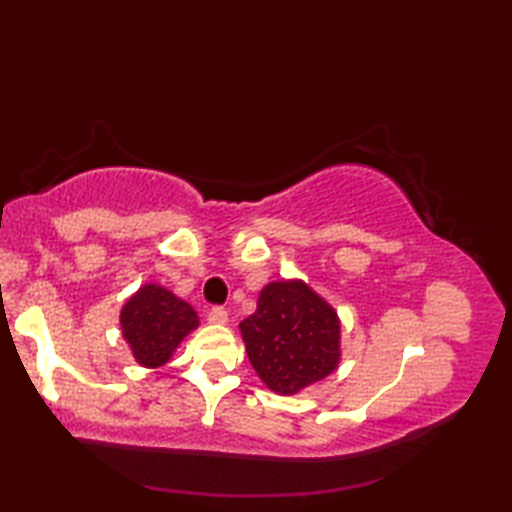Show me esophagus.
Listing matches in <instances>:
<instances>
[{
    "label": "esophagus",
    "mask_w": 512,
    "mask_h": 512,
    "mask_svg": "<svg viewBox=\"0 0 512 512\" xmlns=\"http://www.w3.org/2000/svg\"><path fill=\"white\" fill-rule=\"evenodd\" d=\"M206 319H209V323H215V325H224L228 321V312L226 308L222 306H213L209 310V314H206Z\"/></svg>",
    "instance_id": "obj_1"
}]
</instances>
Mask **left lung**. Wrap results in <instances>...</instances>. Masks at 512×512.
<instances>
[{"mask_svg": "<svg viewBox=\"0 0 512 512\" xmlns=\"http://www.w3.org/2000/svg\"><path fill=\"white\" fill-rule=\"evenodd\" d=\"M239 330L250 365L277 394H297L339 365V317L303 281L268 284Z\"/></svg>", "mask_w": 512, "mask_h": 512, "instance_id": "1", "label": "left lung"}]
</instances>
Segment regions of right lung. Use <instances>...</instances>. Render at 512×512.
I'll use <instances>...</instances> for the list:
<instances>
[{
    "label": "right lung",
    "instance_id": "right-lung-1",
    "mask_svg": "<svg viewBox=\"0 0 512 512\" xmlns=\"http://www.w3.org/2000/svg\"><path fill=\"white\" fill-rule=\"evenodd\" d=\"M198 323V314L187 301L156 284L140 288L121 312L123 336L143 367L165 365Z\"/></svg>",
    "mask_w": 512,
    "mask_h": 512
}]
</instances>
